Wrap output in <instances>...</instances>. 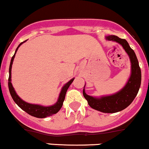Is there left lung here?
<instances>
[{
	"label": "left lung",
	"instance_id": "8db88e82",
	"mask_svg": "<svg viewBox=\"0 0 149 149\" xmlns=\"http://www.w3.org/2000/svg\"><path fill=\"white\" fill-rule=\"evenodd\" d=\"M106 39L107 41H112L118 43L123 46L125 52L127 53L131 63V74L130 78L124 87L113 94L100 97L89 96L85 92L84 85L83 95L87 101L88 104L93 109L102 113H114L125 109L134 101L141 86V72L136 54L134 51L130 48L126 40L120 38L114 35L106 36Z\"/></svg>",
	"mask_w": 149,
	"mask_h": 149
}]
</instances>
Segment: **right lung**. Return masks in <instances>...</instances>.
Returning a JSON list of instances; mask_svg holds the SVG:
<instances>
[{
    "label": "right lung",
    "mask_w": 149,
    "mask_h": 149,
    "mask_svg": "<svg viewBox=\"0 0 149 149\" xmlns=\"http://www.w3.org/2000/svg\"><path fill=\"white\" fill-rule=\"evenodd\" d=\"M24 41L23 42L19 43V46H17V48H16V51L15 52L14 56L12 57V59L10 61V68H9V78H8V87H9V91L10 93V95L13 98V101L15 102V103L21 109H22L23 111L27 113L28 114H29L31 116H34L35 118H44L46 117H49L53 115V114H56L58 113V111L61 110L63 104V101H64L65 98L66 92L68 91V88L70 86L72 81H74V78H72V79H70L68 82H67L64 86L62 87V89L60 93L59 96H58V101L55 104L52 105V106H41V105L38 104H32V103H27V102L23 101L22 99L17 94L15 90L14 87L13 86V84L11 83V70H12V65H13V61H14V58L15 57V54L17 51L18 48L19 46L22 44L23 43H24Z\"/></svg>",
    "instance_id": "add662e5"
}]
</instances>
